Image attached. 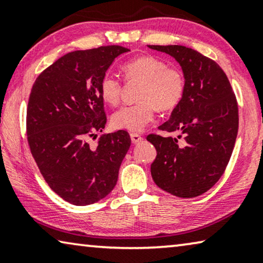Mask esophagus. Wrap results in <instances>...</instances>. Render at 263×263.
Wrapping results in <instances>:
<instances>
[{
  "label": "esophagus",
  "instance_id": "1",
  "mask_svg": "<svg viewBox=\"0 0 263 263\" xmlns=\"http://www.w3.org/2000/svg\"><path fill=\"white\" fill-rule=\"evenodd\" d=\"M130 136H131V140H132L133 144H138L143 140V137L139 136L138 133H131Z\"/></svg>",
  "mask_w": 263,
  "mask_h": 263
}]
</instances>
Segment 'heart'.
I'll return each mask as SVG.
<instances>
[{
	"mask_svg": "<svg viewBox=\"0 0 263 263\" xmlns=\"http://www.w3.org/2000/svg\"><path fill=\"white\" fill-rule=\"evenodd\" d=\"M127 81L140 82L138 100L124 106L112 116V125L119 130L142 132L155 119L156 109L169 112L181 102L184 94V77L174 66L155 56H140L123 65ZM121 82L106 73L100 81V95L109 105H117L121 95Z\"/></svg>",
	"mask_w": 263,
	"mask_h": 263,
	"instance_id": "b5f03b06",
	"label": "heart"
}]
</instances>
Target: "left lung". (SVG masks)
I'll list each match as a JSON object with an SVG mask.
<instances>
[{"instance_id":"8db88e82","label":"left lung","mask_w":263,"mask_h":263,"mask_svg":"<svg viewBox=\"0 0 263 263\" xmlns=\"http://www.w3.org/2000/svg\"><path fill=\"white\" fill-rule=\"evenodd\" d=\"M172 56L184 77V94L161 131L150 135L157 151L151 176L161 190L194 198L214 186L230 160L238 131V107L227 75L212 59L181 45H147Z\"/></svg>"}]
</instances>
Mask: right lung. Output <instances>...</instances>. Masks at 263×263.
Masks as SVG:
<instances>
[{"label":"right lung","mask_w":263,"mask_h":263,"mask_svg":"<svg viewBox=\"0 0 263 263\" xmlns=\"http://www.w3.org/2000/svg\"><path fill=\"white\" fill-rule=\"evenodd\" d=\"M128 51L110 45L69 52L33 84L27 107L31 153L51 190L72 205L107 197L130 149L131 138L123 130L102 135L95 147L88 143L107 121L100 81L116 58Z\"/></svg>","instance_id":"right-lung-1"}]
</instances>
